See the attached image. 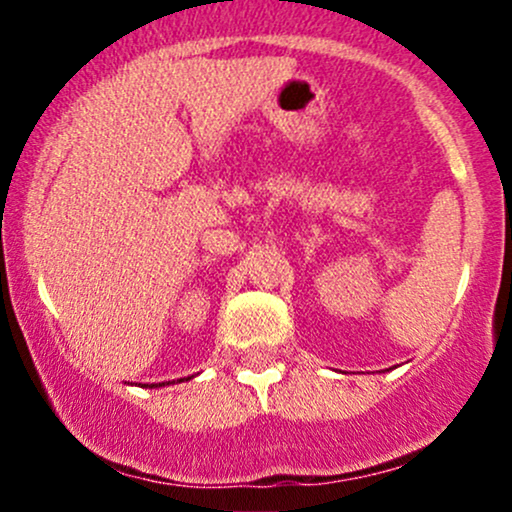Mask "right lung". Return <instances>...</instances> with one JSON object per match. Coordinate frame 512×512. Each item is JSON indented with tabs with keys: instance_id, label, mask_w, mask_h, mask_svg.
Wrapping results in <instances>:
<instances>
[{
	"instance_id": "add662e5",
	"label": "right lung",
	"mask_w": 512,
	"mask_h": 512,
	"mask_svg": "<svg viewBox=\"0 0 512 512\" xmlns=\"http://www.w3.org/2000/svg\"><path fill=\"white\" fill-rule=\"evenodd\" d=\"M158 385H161V383H158Z\"/></svg>"
}]
</instances>
